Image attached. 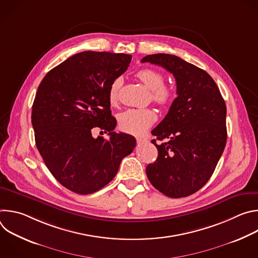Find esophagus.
Here are the masks:
<instances>
[{"label":"esophagus","instance_id":"1","mask_svg":"<svg viewBox=\"0 0 258 258\" xmlns=\"http://www.w3.org/2000/svg\"><path fill=\"white\" fill-rule=\"evenodd\" d=\"M136 140H137V143H138V144H141V143L146 142V140H145V139H142V138H137Z\"/></svg>","mask_w":258,"mask_h":258}]
</instances>
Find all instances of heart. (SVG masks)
Wrapping results in <instances>:
<instances>
[{
	"instance_id": "obj_1",
	"label": "heart",
	"mask_w": 258,
	"mask_h": 258,
	"mask_svg": "<svg viewBox=\"0 0 258 258\" xmlns=\"http://www.w3.org/2000/svg\"><path fill=\"white\" fill-rule=\"evenodd\" d=\"M137 78L152 91V100L162 106H169L174 100V91L170 86L164 85V76L158 70L152 68H144L137 72ZM122 80L115 79L109 88L108 98L111 104H115L118 99V91ZM157 120V114L153 109H127L118 118V124L122 132L131 135L141 136L150 128Z\"/></svg>"
}]
</instances>
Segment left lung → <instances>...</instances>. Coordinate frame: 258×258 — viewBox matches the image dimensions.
Returning a JSON list of instances; mask_svg holds the SVG:
<instances>
[{
    "label": "left lung",
    "instance_id": "left-lung-1",
    "mask_svg": "<svg viewBox=\"0 0 258 258\" xmlns=\"http://www.w3.org/2000/svg\"><path fill=\"white\" fill-rule=\"evenodd\" d=\"M169 71L176 95L164 119L151 132L159 141L154 163L147 165L150 182L170 198L200 190L212 175L227 143V107L215 82L203 69L169 54L142 59Z\"/></svg>",
    "mask_w": 258,
    "mask_h": 258
}]
</instances>
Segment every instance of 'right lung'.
I'll return each mask as SVG.
<instances>
[{
	"instance_id": "obj_1",
	"label": "right lung",
	"mask_w": 258,
	"mask_h": 258,
	"mask_svg": "<svg viewBox=\"0 0 258 258\" xmlns=\"http://www.w3.org/2000/svg\"><path fill=\"white\" fill-rule=\"evenodd\" d=\"M131 60V55L110 52L76 54L50 70L35 94L31 123L36 148L54 177L77 194L105 187L136 147L133 136L113 132L116 119L108 98ZM94 127L109 139L94 138Z\"/></svg>"
}]
</instances>
